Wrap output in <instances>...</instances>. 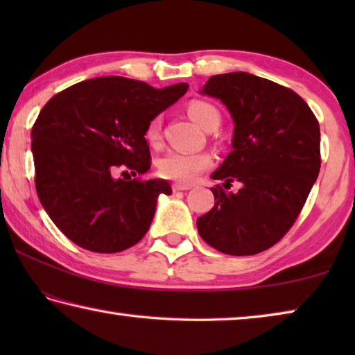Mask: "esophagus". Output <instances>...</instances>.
Wrapping results in <instances>:
<instances>
[{
    "label": "esophagus",
    "instance_id": "esophagus-1",
    "mask_svg": "<svg viewBox=\"0 0 355 355\" xmlns=\"http://www.w3.org/2000/svg\"><path fill=\"white\" fill-rule=\"evenodd\" d=\"M172 189H173V192H177V191H188V189H191V184L173 183V184H172Z\"/></svg>",
    "mask_w": 355,
    "mask_h": 355
}]
</instances>
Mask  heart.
<instances>
[{
    "label": "heart",
    "mask_w": 355,
    "mask_h": 355,
    "mask_svg": "<svg viewBox=\"0 0 355 355\" xmlns=\"http://www.w3.org/2000/svg\"><path fill=\"white\" fill-rule=\"evenodd\" d=\"M188 112L191 119L203 130L213 131L219 127L220 114L213 105L207 101L194 100L188 106ZM163 128V120L161 116H156L150 120L146 128V139L152 147H159L163 141L161 135ZM158 172L159 175L177 183H192L200 175L202 172L208 171L213 166V158L207 152H180L172 150L158 159Z\"/></svg>",
    "instance_id": "1"
}]
</instances>
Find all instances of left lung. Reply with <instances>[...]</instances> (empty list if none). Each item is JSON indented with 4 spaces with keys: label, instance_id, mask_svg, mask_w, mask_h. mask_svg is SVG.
<instances>
[{
    "label": "left lung",
    "instance_id": "obj_1",
    "mask_svg": "<svg viewBox=\"0 0 355 355\" xmlns=\"http://www.w3.org/2000/svg\"><path fill=\"white\" fill-rule=\"evenodd\" d=\"M202 94L228 107L235 131L233 150L211 175L224 184L211 188L214 207L197 228L222 254H260L286 235L316 182L320 123L291 89L245 71L211 76ZM233 181L242 188L225 191Z\"/></svg>",
    "mask_w": 355,
    "mask_h": 355
}]
</instances>
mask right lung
<instances>
[{"label":"right lung","mask_w":355,"mask_h":355,"mask_svg":"<svg viewBox=\"0 0 355 355\" xmlns=\"http://www.w3.org/2000/svg\"><path fill=\"white\" fill-rule=\"evenodd\" d=\"M188 91L155 89L123 76L73 84L42 107L31 131L39 200L70 241L98 254L139 243L166 180L131 179L150 169L146 128ZM123 168V179L113 177ZM130 170L132 173L128 174Z\"/></svg>","instance_id":"obj_1"}]
</instances>
